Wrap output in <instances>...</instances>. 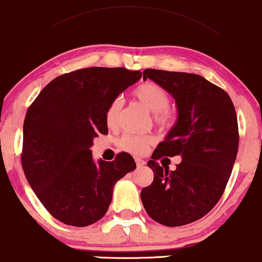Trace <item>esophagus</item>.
<instances>
[{
    "label": "esophagus",
    "instance_id": "obj_1",
    "mask_svg": "<svg viewBox=\"0 0 262 262\" xmlns=\"http://www.w3.org/2000/svg\"><path fill=\"white\" fill-rule=\"evenodd\" d=\"M135 162H137V167L138 168L144 167V165L146 164V162H145L144 160H141V158H135Z\"/></svg>",
    "mask_w": 262,
    "mask_h": 262
}]
</instances>
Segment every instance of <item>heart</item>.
Returning a JSON list of instances; mask_svg holds the SVG:
<instances>
[{"label": "heart", "mask_w": 262, "mask_h": 262, "mask_svg": "<svg viewBox=\"0 0 262 262\" xmlns=\"http://www.w3.org/2000/svg\"><path fill=\"white\" fill-rule=\"evenodd\" d=\"M134 98L144 107L155 114V120L161 125H170L174 120L173 111L168 107L169 105V94L163 87L154 82H144L139 84L133 92ZM121 110V100L115 99L107 107L105 121L107 127H116L118 121V115ZM154 142V139L148 135H133L125 134L121 138L120 146L122 150L134 155H142Z\"/></svg>", "instance_id": "obj_1"}]
</instances>
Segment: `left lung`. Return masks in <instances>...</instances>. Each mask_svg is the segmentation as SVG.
<instances>
[{
    "label": "left lung",
    "mask_w": 262,
    "mask_h": 262,
    "mask_svg": "<svg viewBox=\"0 0 262 262\" xmlns=\"http://www.w3.org/2000/svg\"><path fill=\"white\" fill-rule=\"evenodd\" d=\"M142 75L174 98L178 117L147 162L155 177L141 190V202L158 224L183 226L209 213L223 196L239 141L236 110L226 92L200 75L154 69ZM164 155L181 156L177 170L160 167L157 160Z\"/></svg>",
    "instance_id": "8db88e82"
}]
</instances>
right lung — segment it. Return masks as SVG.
Listing matches in <instances>:
<instances>
[{"mask_svg": "<svg viewBox=\"0 0 262 262\" xmlns=\"http://www.w3.org/2000/svg\"><path fill=\"white\" fill-rule=\"evenodd\" d=\"M140 71L88 68L54 78L26 112L21 164L35 194L55 219L84 227L108 209L116 183L137 164L121 152L94 162V138L107 134V107Z\"/></svg>", "mask_w": 262, "mask_h": 262, "instance_id": "1", "label": "right lung"}]
</instances>
